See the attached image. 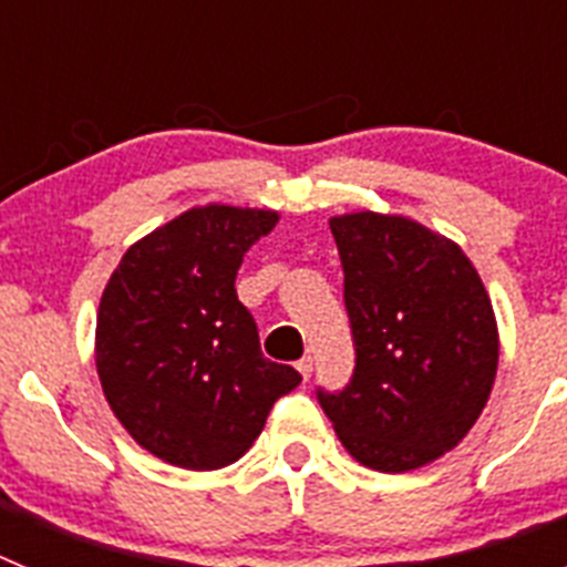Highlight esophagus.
<instances>
[{"mask_svg": "<svg viewBox=\"0 0 567 567\" xmlns=\"http://www.w3.org/2000/svg\"><path fill=\"white\" fill-rule=\"evenodd\" d=\"M298 372H300V378L309 380V374H312V358H309V354L307 358L298 360Z\"/></svg>", "mask_w": 567, "mask_h": 567, "instance_id": "obj_1", "label": "esophagus"}]
</instances>
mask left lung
Wrapping results in <instances>:
<instances>
[{
    "mask_svg": "<svg viewBox=\"0 0 567 567\" xmlns=\"http://www.w3.org/2000/svg\"><path fill=\"white\" fill-rule=\"evenodd\" d=\"M329 227L358 363L343 392L318 400L360 465L423 468L457 449L488 403L497 315L460 244L414 218L360 209Z\"/></svg>",
    "mask_w": 567,
    "mask_h": 567,
    "instance_id": "left-lung-1",
    "label": "left lung"
}]
</instances>
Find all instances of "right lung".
Here are the masks:
<instances>
[{"mask_svg":"<svg viewBox=\"0 0 567 567\" xmlns=\"http://www.w3.org/2000/svg\"><path fill=\"white\" fill-rule=\"evenodd\" d=\"M275 209L204 204L122 255L96 315L104 400L135 443L187 471L235 463L300 374L260 354L235 275Z\"/></svg>","mask_w":567,"mask_h":567,"instance_id":"right-lung-1","label":"right lung"}]
</instances>
